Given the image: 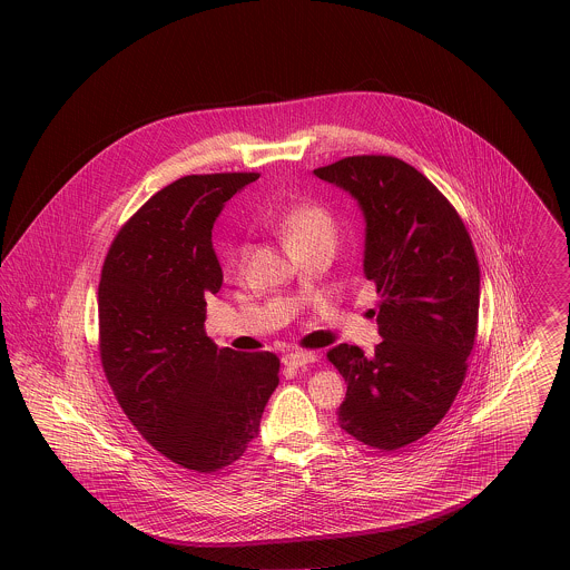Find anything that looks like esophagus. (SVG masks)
Returning <instances> with one entry per match:
<instances>
[{
	"label": "esophagus",
	"instance_id": "esophagus-1",
	"mask_svg": "<svg viewBox=\"0 0 570 570\" xmlns=\"http://www.w3.org/2000/svg\"><path fill=\"white\" fill-rule=\"evenodd\" d=\"M314 361H316V353H291L282 358V363H284L286 367H293V370L305 367V365H309V363H314Z\"/></svg>",
	"mask_w": 570,
	"mask_h": 570
}]
</instances>
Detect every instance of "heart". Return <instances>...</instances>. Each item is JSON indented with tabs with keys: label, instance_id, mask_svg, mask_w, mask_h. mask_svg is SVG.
<instances>
[{
	"label": "heart",
	"instance_id": "b5f03b06",
	"mask_svg": "<svg viewBox=\"0 0 570 570\" xmlns=\"http://www.w3.org/2000/svg\"><path fill=\"white\" fill-rule=\"evenodd\" d=\"M337 233L335 217L318 203H301L295 205L282 219V237L288 247L314 244V242H333ZM247 247L237 244L233 247V265L242 267Z\"/></svg>",
	"mask_w": 570,
	"mask_h": 570
}]
</instances>
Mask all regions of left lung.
<instances>
[{"label": "left lung", "mask_w": 570, "mask_h": 570, "mask_svg": "<svg viewBox=\"0 0 570 570\" xmlns=\"http://www.w3.org/2000/svg\"><path fill=\"white\" fill-rule=\"evenodd\" d=\"M314 175L358 200L363 269L380 295L374 354L348 344L326 353L348 384L337 421L395 451L430 434L460 393L479 331V258L458 209L404 160L351 156Z\"/></svg>", "instance_id": "obj_1"}]
</instances>
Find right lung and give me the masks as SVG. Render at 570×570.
Here are the masks:
<instances>
[{"label":"right lung","instance_id":"obj_1","mask_svg":"<svg viewBox=\"0 0 570 570\" xmlns=\"http://www.w3.org/2000/svg\"><path fill=\"white\" fill-rule=\"evenodd\" d=\"M258 173L188 175L154 194L117 237L98 286V344L110 389L156 451L212 474L258 435L277 382L273 353L217 348L205 297L222 286L212 228Z\"/></svg>","mask_w":570,"mask_h":570}]
</instances>
